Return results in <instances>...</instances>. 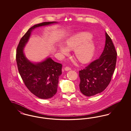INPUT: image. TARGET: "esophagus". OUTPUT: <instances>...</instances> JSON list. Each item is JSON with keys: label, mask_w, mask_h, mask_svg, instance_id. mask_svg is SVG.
Masks as SVG:
<instances>
[{"label": "esophagus", "mask_w": 131, "mask_h": 131, "mask_svg": "<svg viewBox=\"0 0 131 131\" xmlns=\"http://www.w3.org/2000/svg\"><path fill=\"white\" fill-rule=\"evenodd\" d=\"M64 69H65V71H69V70H71V68L70 67H68V66H66V67L64 68Z\"/></svg>", "instance_id": "obj_1"}]
</instances>
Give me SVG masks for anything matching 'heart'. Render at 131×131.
<instances>
[{"label": "heart", "instance_id": "b5f03b06", "mask_svg": "<svg viewBox=\"0 0 131 131\" xmlns=\"http://www.w3.org/2000/svg\"><path fill=\"white\" fill-rule=\"evenodd\" d=\"M67 48L60 46L59 50L64 56H67L69 50H74L75 56L81 63H86L93 56L95 45L90 33L80 32L70 37L66 41Z\"/></svg>", "mask_w": 131, "mask_h": 131}]
</instances>
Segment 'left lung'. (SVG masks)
<instances>
[{
    "mask_svg": "<svg viewBox=\"0 0 131 131\" xmlns=\"http://www.w3.org/2000/svg\"><path fill=\"white\" fill-rule=\"evenodd\" d=\"M106 44L100 57L79 71L82 93L92 96L103 91L110 84L114 72L117 52L112 39L106 32Z\"/></svg>",
    "mask_w": 131,
    "mask_h": 131,
    "instance_id": "left-lung-1",
    "label": "left lung"
}]
</instances>
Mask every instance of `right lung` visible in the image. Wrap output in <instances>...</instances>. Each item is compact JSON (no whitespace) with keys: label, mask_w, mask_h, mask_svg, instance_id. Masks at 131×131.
<instances>
[{"label":"right lung","mask_w":131,"mask_h":131,"mask_svg":"<svg viewBox=\"0 0 131 131\" xmlns=\"http://www.w3.org/2000/svg\"><path fill=\"white\" fill-rule=\"evenodd\" d=\"M56 23L44 22L32 26L20 39L17 49L16 61L19 75L27 89L41 99H49L56 94L62 65L50 57L43 62L33 64L25 57L23 49L33 29Z\"/></svg>","instance_id":"add662e5"}]
</instances>
